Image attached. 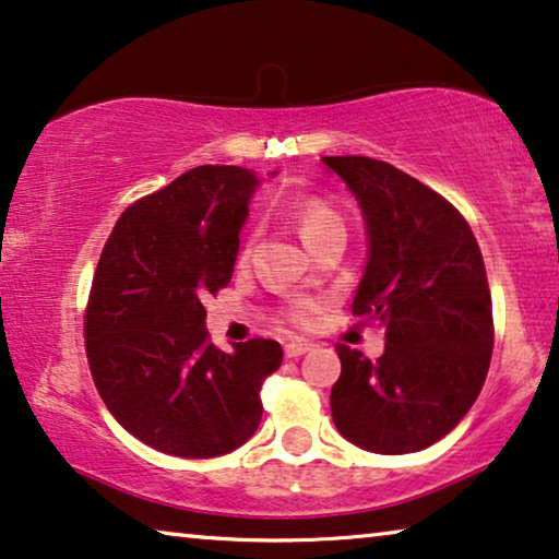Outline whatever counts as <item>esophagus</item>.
Masks as SVG:
<instances>
[{
	"label": "esophagus",
	"mask_w": 559,
	"mask_h": 559,
	"mask_svg": "<svg viewBox=\"0 0 559 559\" xmlns=\"http://www.w3.org/2000/svg\"><path fill=\"white\" fill-rule=\"evenodd\" d=\"M309 349H311L309 342H288L286 347H283V355H286L288 359H296V357L306 355V352H309Z\"/></svg>",
	"instance_id": "esophagus-1"
}]
</instances>
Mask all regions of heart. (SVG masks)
Returning a JSON list of instances; mask_svg holds the SVG:
<instances>
[{
    "label": "heart",
    "instance_id": "b5f03b06",
    "mask_svg": "<svg viewBox=\"0 0 559 559\" xmlns=\"http://www.w3.org/2000/svg\"><path fill=\"white\" fill-rule=\"evenodd\" d=\"M288 217L294 219L298 235H301L306 246L317 242L321 235L329 230H344L340 212H336L332 204L321 198H296L286 204ZM250 255V240H242V246L238 250V263H246ZM286 321L296 329H306L311 326V309L309 306H296L286 313Z\"/></svg>",
    "mask_w": 559,
    "mask_h": 559
}]
</instances>
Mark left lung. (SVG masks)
Returning <instances> with one entry per match:
<instances>
[{
  "instance_id": "1",
  "label": "left lung",
  "mask_w": 559,
  "mask_h": 559,
  "mask_svg": "<svg viewBox=\"0 0 559 559\" xmlns=\"http://www.w3.org/2000/svg\"><path fill=\"white\" fill-rule=\"evenodd\" d=\"M365 212L369 261L352 301L359 324L384 329V355L336 347L340 433L372 453L433 445L476 403L493 349L491 294L466 217L388 162L324 156Z\"/></svg>"
}]
</instances>
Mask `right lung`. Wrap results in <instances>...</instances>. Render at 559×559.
<instances>
[{"instance_id":"1","label":"right lung","mask_w":559,"mask_h":559,"mask_svg":"<svg viewBox=\"0 0 559 559\" xmlns=\"http://www.w3.org/2000/svg\"><path fill=\"white\" fill-rule=\"evenodd\" d=\"M258 179L204 164L121 212L91 283L83 332L96 390L141 443L215 459L255 433L261 388L283 349L273 340L219 352L204 301L233 278Z\"/></svg>"}]
</instances>
